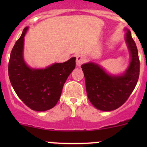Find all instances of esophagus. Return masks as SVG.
Segmentation results:
<instances>
[{"label": "esophagus", "instance_id": "34e87169", "mask_svg": "<svg viewBox=\"0 0 147 147\" xmlns=\"http://www.w3.org/2000/svg\"><path fill=\"white\" fill-rule=\"evenodd\" d=\"M84 62V57L83 55H79L76 57V65L77 66L80 67L81 66V65L83 64Z\"/></svg>", "mask_w": 147, "mask_h": 147}]
</instances>
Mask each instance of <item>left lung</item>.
Returning <instances> with one entry per match:
<instances>
[{"label": "left lung", "instance_id": "1", "mask_svg": "<svg viewBox=\"0 0 147 147\" xmlns=\"http://www.w3.org/2000/svg\"><path fill=\"white\" fill-rule=\"evenodd\" d=\"M125 30V40L131 55V62L123 75H108L102 67L94 63L81 66L89 100L100 110L109 112L121 107L135 88L139 79L140 63L137 47L129 30Z\"/></svg>", "mask_w": 147, "mask_h": 147}]
</instances>
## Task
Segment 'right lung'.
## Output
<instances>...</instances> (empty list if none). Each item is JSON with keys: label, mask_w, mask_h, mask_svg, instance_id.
Listing matches in <instances>:
<instances>
[{"label": "right lung", "mask_w": 147, "mask_h": 147, "mask_svg": "<svg viewBox=\"0 0 147 147\" xmlns=\"http://www.w3.org/2000/svg\"><path fill=\"white\" fill-rule=\"evenodd\" d=\"M24 28L10 53L8 75L19 98L31 109L44 112L54 107L61 96L65 81L75 67V57L55 63L45 69L29 67L23 59Z\"/></svg>", "instance_id": "1"}]
</instances>
